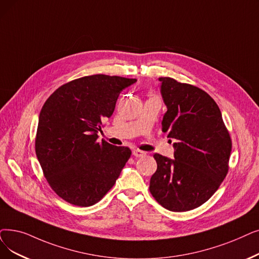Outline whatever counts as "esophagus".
Returning a JSON list of instances; mask_svg holds the SVG:
<instances>
[{
    "label": "esophagus",
    "mask_w": 259,
    "mask_h": 259,
    "mask_svg": "<svg viewBox=\"0 0 259 259\" xmlns=\"http://www.w3.org/2000/svg\"><path fill=\"white\" fill-rule=\"evenodd\" d=\"M132 154H133L134 156H137V157H141V156L146 155V152H145V151H142V150H140V149H134L133 152H132Z\"/></svg>",
    "instance_id": "obj_1"
}]
</instances>
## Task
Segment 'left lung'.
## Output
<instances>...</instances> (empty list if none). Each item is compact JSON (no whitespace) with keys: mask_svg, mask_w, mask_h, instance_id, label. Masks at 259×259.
<instances>
[{"mask_svg":"<svg viewBox=\"0 0 259 259\" xmlns=\"http://www.w3.org/2000/svg\"><path fill=\"white\" fill-rule=\"evenodd\" d=\"M159 80L167 107L162 131L175 141V159L153 155L157 168L149 190L166 209L186 211L205 203L227 177L232 141L219 107L203 90L170 77Z\"/></svg>","mask_w":259,"mask_h":259,"instance_id":"obj_1","label":"left lung"}]
</instances>
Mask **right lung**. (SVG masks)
<instances>
[{
    "label": "right lung",
    "mask_w": 259,
    "mask_h": 259,
    "mask_svg": "<svg viewBox=\"0 0 259 259\" xmlns=\"http://www.w3.org/2000/svg\"><path fill=\"white\" fill-rule=\"evenodd\" d=\"M137 79L91 75L67 82L43 105L35 142L44 177L69 203L91 206L113 187L131 155L128 147L97 142L123 89Z\"/></svg>",
    "instance_id": "1"
}]
</instances>
